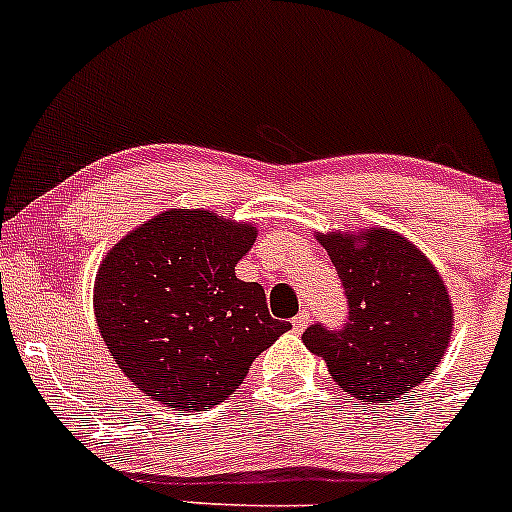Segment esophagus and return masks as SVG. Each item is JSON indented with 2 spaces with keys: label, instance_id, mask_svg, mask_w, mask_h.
<instances>
[{
  "label": "esophagus",
  "instance_id": "1",
  "mask_svg": "<svg viewBox=\"0 0 512 512\" xmlns=\"http://www.w3.org/2000/svg\"><path fill=\"white\" fill-rule=\"evenodd\" d=\"M307 322H310V312H307V310H302V312H298V315L293 317V329H295V332L300 334L302 329L307 327Z\"/></svg>",
  "mask_w": 512,
  "mask_h": 512
}]
</instances>
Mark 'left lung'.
Listing matches in <instances>:
<instances>
[{"instance_id":"8db88e82","label":"left lung","mask_w":512,"mask_h":512,"mask_svg":"<svg viewBox=\"0 0 512 512\" xmlns=\"http://www.w3.org/2000/svg\"><path fill=\"white\" fill-rule=\"evenodd\" d=\"M344 285L342 329L312 324L302 342L361 403H386L427 381L452 337V298L405 236L371 227L317 234Z\"/></svg>"}]
</instances>
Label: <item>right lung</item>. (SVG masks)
<instances>
[{
    "label": "right lung",
    "mask_w": 512,
    "mask_h": 512,
    "mask_svg": "<svg viewBox=\"0 0 512 512\" xmlns=\"http://www.w3.org/2000/svg\"><path fill=\"white\" fill-rule=\"evenodd\" d=\"M256 227L210 210H168L102 258L95 317L124 376L166 408L224 403L290 322L268 315L258 283L236 278Z\"/></svg>",
    "instance_id": "add662e5"
}]
</instances>
